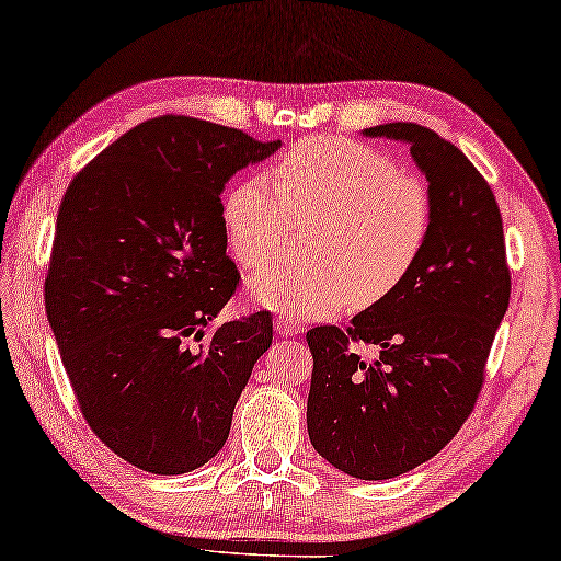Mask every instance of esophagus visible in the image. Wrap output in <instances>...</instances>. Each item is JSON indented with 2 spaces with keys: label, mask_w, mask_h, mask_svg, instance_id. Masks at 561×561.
I'll list each match as a JSON object with an SVG mask.
<instances>
[{
  "label": "esophagus",
  "mask_w": 561,
  "mask_h": 561,
  "mask_svg": "<svg viewBox=\"0 0 561 561\" xmlns=\"http://www.w3.org/2000/svg\"><path fill=\"white\" fill-rule=\"evenodd\" d=\"M298 330H300V325L296 323V320L275 318V333H278V335L290 337V335H298Z\"/></svg>",
  "instance_id": "1"
}]
</instances>
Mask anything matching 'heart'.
<instances>
[{"instance_id": "b5f03b06", "label": "heart", "mask_w": 561, "mask_h": 561, "mask_svg": "<svg viewBox=\"0 0 561 561\" xmlns=\"http://www.w3.org/2000/svg\"><path fill=\"white\" fill-rule=\"evenodd\" d=\"M275 186L238 181L220 206L226 243L245 268L275 259L293 224L313 218L302 243L313 259L248 278V293L265 308L325 318L353 300L375 306L402 286L425 251L433 228L427 183L370 146L328 136L300 141L275 161Z\"/></svg>"}]
</instances>
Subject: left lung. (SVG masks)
<instances>
[{
	"label": "left lung",
	"instance_id": "8db88e82",
	"mask_svg": "<svg viewBox=\"0 0 561 561\" xmlns=\"http://www.w3.org/2000/svg\"><path fill=\"white\" fill-rule=\"evenodd\" d=\"M363 136L410 146L433 196V228L398 290L347 330H308V435L335 470L390 480L435 457L470 417L510 306V268L497 201L455 144L408 122ZM355 342L381 355L363 362Z\"/></svg>",
	"mask_w": 561,
	"mask_h": 561
}]
</instances>
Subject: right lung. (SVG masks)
<instances>
[{"label":"right lung","instance_id":"add662e5","mask_svg":"<svg viewBox=\"0 0 561 561\" xmlns=\"http://www.w3.org/2000/svg\"><path fill=\"white\" fill-rule=\"evenodd\" d=\"M278 146L159 116L101 151L61 198L44 280L51 333L89 427L139 470L183 474L216 457L271 347V313L201 337L238 286L220 194Z\"/></svg>","mask_w":561,"mask_h":561}]
</instances>
